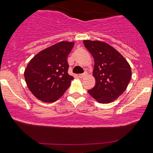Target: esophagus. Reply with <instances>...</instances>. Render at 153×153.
I'll return each mask as SVG.
<instances>
[{
  "instance_id": "34e87169",
  "label": "esophagus",
  "mask_w": 153,
  "mask_h": 153,
  "mask_svg": "<svg viewBox=\"0 0 153 153\" xmlns=\"http://www.w3.org/2000/svg\"><path fill=\"white\" fill-rule=\"evenodd\" d=\"M86 76V74L84 73V74H79L78 77H79V78H83V77H84Z\"/></svg>"
}]
</instances>
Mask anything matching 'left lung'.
<instances>
[{
  "mask_svg": "<svg viewBox=\"0 0 153 153\" xmlns=\"http://www.w3.org/2000/svg\"><path fill=\"white\" fill-rule=\"evenodd\" d=\"M83 42L94 59L92 75L96 80L95 86L88 92L99 103L112 102L123 94L130 82V65L107 43L90 40Z\"/></svg>",
  "mask_w": 153,
  "mask_h": 153,
  "instance_id": "8db88e82",
  "label": "left lung"
}]
</instances>
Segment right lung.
Masks as SVG:
<instances>
[{"label":"right lung","mask_w":153,"mask_h":153,"mask_svg":"<svg viewBox=\"0 0 153 153\" xmlns=\"http://www.w3.org/2000/svg\"><path fill=\"white\" fill-rule=\"evenodd\" d=\"M74 44L61 41L39 52L30 61L24 77L27 88L38 100L53 102L68 89L74 77L67 72V56Z\"/></svg>","instance_id":"obj_1"}]
</instances>
